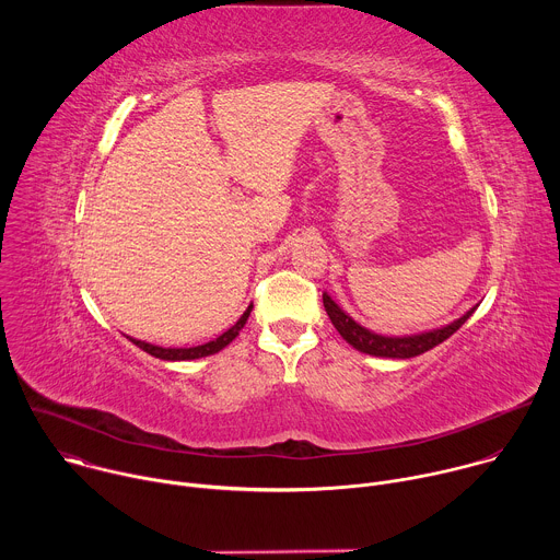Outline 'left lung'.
<instances>
[{"label": "left lung", "mask_w": 560, "mask_h": 560, "mask_svg": "<svg viewBox=\"0 0 560 560\" xmlns=\"http://www.w3.org/2000/svg\"><path fill=\"white\" fill-rule=\"evenodd\" d=\"M324 305H326V312L330 316L332 326L339 330V335L352 348H357L359 352L372 354V357H387V359H410V357H419V354L432 350L434 346L450 339L474 312V310H469L467 314H463L458 318V322H454L441 330H432V332H423V335H415V337H381V335H374V332L361 328L359 324H354L352 316H348L326 292H324Z\"/></svg>", "instance_id": "left-lung-1"}]
</instances>
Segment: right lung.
<instances>
[{
  "label": "right lung",
  "instance_id": "obj_1",
  "mask_svg": "<svg viewBox=\"0 0 560 560\" xmlns=\"http://www.w3.org/2000/svg\"><path fill=\"white\" fill-rule=\"evenodd\" d=\"M253 312V305H248V310L242 314V318L228 330L223 332L221 337H217L214 341H208L203 346H197V348H159V346H152V343H145V341H137V339H130L137 348H141L143 352L156 357V359H164V361H188V359H201V357H208V354H214L219 350H223L238 332H242V328L246 326L248 316Z\"/></svg>",
  "mask_w": 560,
  "mask_h": 560
}]
</instances>
